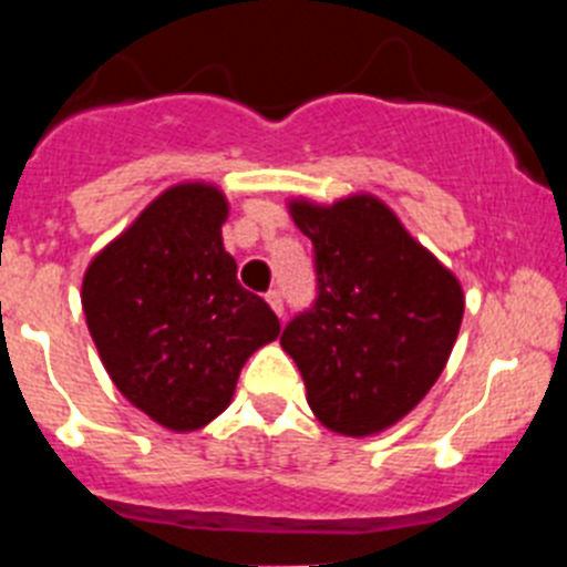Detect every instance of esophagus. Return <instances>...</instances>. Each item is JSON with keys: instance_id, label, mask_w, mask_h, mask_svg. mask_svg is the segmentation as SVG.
<instances>
[{"instance_id": "34e87169", "label": "esophagus", "mask_w": 567, "mask_h": 567, "mask_svg": "<svg viewBox=\"0 0 567 567\" xmlns=\"http://www.w3.org/2000/svg\"><path fill=\"white\" fill-rule=\"evenodd\" d=\"M267 300L269 307H272V312L278 315V318H284V295H280L278 289H272V292H267Z\"/></svg>"}]
</instances>
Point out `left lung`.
Returning a JSON list of instances; mask_svg holds the SVG:
<instances>
[{
    "label": "left lung",
    "instance_id": "8db88e82",
    "mask_svg": "<svg viewBox=\"0 0 567 567\" xmlns=\"http://www.w3.org/2000/svg\"><path fill=\"white\" fill-rule=\"evenodd\" d=\"M312 240L315 300L284 327L315 417L338 434L383 432L429 394L463 320L457 278L378 198L292 204Z\"/></svg>",
    "mask_w": 567,
    "mask_h": 567
}]
</instances>
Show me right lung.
Here are the masks:
<instances>
[{
    "mask_svg": "<svg viewBox=\"0 0 567 567\" xmlns=\"http://www.w3.org/2000/svg\"><path fill=\"white\" fill-rule=\"evenodd\" d=\"M224 221L218 189L178 184L96 255L82 284L84 318L107 374L173 432L218 417L240 365L280 332L267 300L238 284Z\"/></svg>",
    "mask_w": 567,
    "mask_h": 567,
    "instance_id": "right-lung-1",
    "label": "right lung"
}]
</instances>
